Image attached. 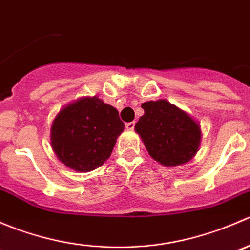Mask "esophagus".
<instances>
[{
	"mask_svg": "<svg viewBox=\"0 0 250 250\" xmlns=\"http://www.w3.org/2000/svg\"><path fill=\"white\" fill-rule=\"evenodd\" d=\"M134 127H135V122L125 123V128H127L128 130H133V129H134Z\"/></svg>",
	"mask_w": 250,
	"mask_h": 250,
	"instance_id": "esophagus-1",
	"label": "esophagus"
}]
</instances>
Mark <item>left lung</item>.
I'll return each instance as SVG.
<instances>
[{
	"mask_svg": "<svg viewBox=\"0 0 250 250\" xmlns=\"http://www.w3.org/2000/svg\"><path fill=\"white\" fill-rule=\"evenodd\" d=\"M144 115L135 123L148 155L165 167L185 165L197 153L201 125L186 111L166 99L141 104Z\"/></svg>",
	"mask_w": 250,
	"mask_h": 250,
	"instance_id": "obj_1",
	"label": "left lung"
}]
</instances>
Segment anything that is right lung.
Here are the masks:
<instances>
[{
	"label": "right lung",
	"mask_w": 250,
	"mask_h": 250,
	"mask_svg": "<svg viewBox=\"0 0 250 250\" xmlns=\"http://www.w3.org/2000/svg\"><path fill=\"white\" fill-rule=\"evenodd\" d=\"M125 129L118 111L98 97L80 98L62 107L50 128L57 157L75 172L97 169L110 157Z\"/></svg>",
	"instance_id": "add662e5"
}]
</instances>
